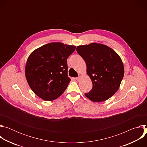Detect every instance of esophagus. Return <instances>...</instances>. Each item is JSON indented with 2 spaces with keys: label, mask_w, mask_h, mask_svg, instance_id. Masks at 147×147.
I'll list each match as a JSON object with an SVG mask.
<instances>
[{
  "label": "esophagus",
  "mask_w": 147,
  "mask_h": 147,
  "mask_svg": "<svg viewBox=\"0 0 147 147\" xmlns=\"http://www.w3.org/2000/svg\"><path fill=\"white\" fill-rule=\"evenodd\" d=\"M80 78H81V77H78L76 78V80H77V81H80Z\"/></svg>",
  "instance_id": "obj_1"
}]
</instances>
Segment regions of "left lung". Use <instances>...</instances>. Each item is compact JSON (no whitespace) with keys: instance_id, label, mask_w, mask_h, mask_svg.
Wrapping results in <instances>:
<instances>
[{"instance_id":"8db88e82","label":"left lung","mask_w":147,"mask_h":147,"mask_svg":"<svg viewBox=\"0 0 147 147\" xmlns=\"http://www.w3.org/2000/svg\"><path fill=\"white\" fill-rule=\"evenodd\" d=\"M77 53L85 60L87 74L92 82V88L85 95L91 101L103 102L119 90L124 76L122 60L109 47L91 43L77 47Z\"/></svg>"}]
</instances>
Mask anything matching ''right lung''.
I'll return each instance as SVG.
<instances>
[{"instance_id":"right-lung-1","label":"right lung","mask_w":147,"mask_h":147,"mask_svg":"<svg viewBox=\"0 0 147 147\" xmlns=\"http://www.w3.org/2000/svg\"><path fill=\"white\" fill-rule=\"evenodd\" d=\"M76 48V46L52 42L30 55L25 74L29 86L38 96L50 101L64 92L71 80L67 75V59Z\"/></svg>"}]
</instances>
